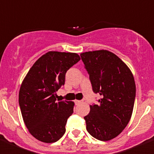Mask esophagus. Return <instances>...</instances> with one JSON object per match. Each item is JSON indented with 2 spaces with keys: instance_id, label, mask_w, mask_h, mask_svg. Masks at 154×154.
<instances>
[{
  "instance_id": "34e87169",
  "label": "esophagus",
  "mask_w": 154,
  "mask_h": 154,
  "mask_svg": "<svg viewBox=\"0 0 154 154\" xmlns=\"http://www.w3.org/2000/svg\"><path fill=\"white\" fill-rule=\"evenodd\" d=\"M79 103H81V101H80V100H75V105H79Z\"/></svg>"
}]
</instances>
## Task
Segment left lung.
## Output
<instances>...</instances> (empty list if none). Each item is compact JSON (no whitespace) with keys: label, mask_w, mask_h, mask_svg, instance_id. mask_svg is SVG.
<instances>
[{"label":"left lung","mask_w":154,"mask_h":154,"mask_svg":"<svg viewBox=\"0 0 154 154\" xmlns=\"http://www.w3.org/2000/svg\"><path fill=\"white\" fill-rule=\"evenodd\" d=\"M89 74L92 90L99 93V104L90 106L84 119L94 138L108 141L122 133L130 122L136 96L133 73L127 65L108 50L81 53Z\"/></svg>","instance_id":"8db88e82"}]
</instances>
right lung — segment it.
Wrapping results in <instances>:
<instances>
[{"label":"right lung","mask_w":154,"mask_h":154,"mask_svg":"<svg viewBox=\"0 0 154 154\" xmlns=\"http://www.w3.org/2000/svg\"><path fill=\"white\" fill-rule=\"evenodd\" d=\"M80 60L76 53L51 51L34 63L19 91V106L24 124L43 143L58 141L65 133L74 102L56 101V92L65 84V73Z\"/></svg>","instance_id":"right-lung-1"}]
</instances>
